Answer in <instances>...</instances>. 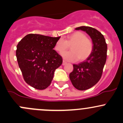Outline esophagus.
Instances as JSON below:
<instances>
[{"instance_id":"obj_1","label":"esophagus","mask_w":123,"mask_h":123,"mask_svg":"<svg viewBox=\"0 0 123 123\" xmlns=\"http://www.w3.org/2000/svg\"><path fill=\"white\" fill-rule=\"evenodd\" d=\"M66 64H67V62H65V61H63L62 65H66Z\"/></svg>"}]
</instances>
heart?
Instances as JSON below:
<instances>
[{"instance_id": "1", "label": "heart", "mask_w": 123, "mask_h": 123, "mask_svg": "<svg viewBox=\"0 0 123 123\" xmlns=\"http://www.w3.org/2000/svg\"><path fill=\"white\" fill-rule=\"evenodd\" d=\"M71 46L70 52L62 54L63 58L67 61H83L89 58L92 52L93 43L87 38L85 33L77 31L67 36L64 40L59 39L55 45V50L62 54Z\"/></svg>"}]
</instances>
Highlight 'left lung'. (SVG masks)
<instances>
[{"label":"left lung","instance_id":"obj_1","mask_svg":"<svg viewBox=\"0 0 123 123\" xmlns=\"http://www.w3.org/2000/svg\"><path fill=\"white\" fill-rule=\"evenodd\" d=\"M76 30L85 31L92 40L93 48L91 55L85 61L73 65L69 79L75 88L85 90L95 86L100 80L106 60L107 44L104 36L95 28L81 26Z\"/></svg>","mask_w":123,"mask_h":123}]
</instances>
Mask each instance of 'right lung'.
<instances>
[{"label":"right lung","mask_w":123,"mask_h":123,"mask_svg":"<svg viewBox=\"0 0 123 123\" xmlns=\"http://www.w3.org/2000/svg\"><path fill=\"white\" fill-rule=\"evenodd\" d=\"M60 37L29 34L18 43L17 61L28 85L38 90L50 85L55 71L62 63V57L53 49Z\"/></svg>","instance_id":"1"}]
</instances>
